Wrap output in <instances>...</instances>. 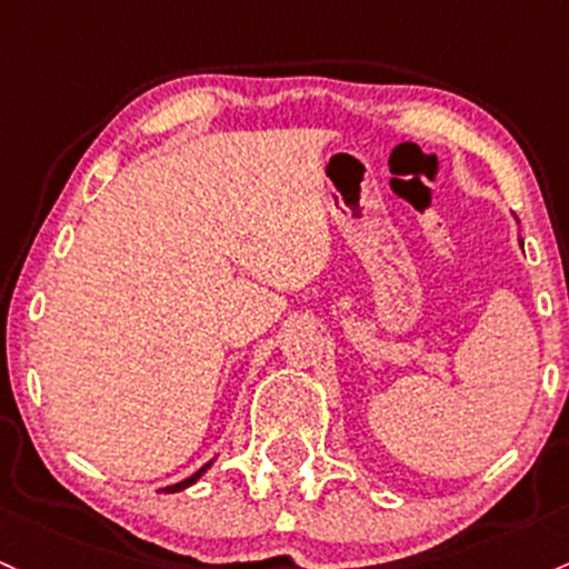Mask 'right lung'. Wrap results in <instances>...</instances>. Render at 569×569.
I'll list each match as a JSON object with an SVG mask.
<instances>
[{"label":"right lung","instance_id":"right-lung-1","mask_svg":"<svg viewBox=\"0 0 569 569\" xmlns=\"http://www.w3.org/2000/svg\"><path fill=\"white\" fill-rule=\"evenodd\" d=\"M208 467H210V461H208V465H204V467H202V470H197V472H193V476H191V478L180 480V483H174V486H167V489H164V491H180V489H186V486H191V483H193V480H197L199 476H202V472H204V470H208Z\"/></svg>","mask_w":569,"mask_h":569}]
</instances>
